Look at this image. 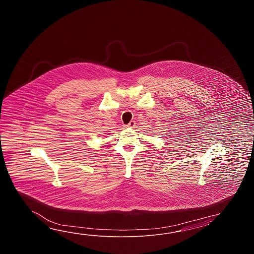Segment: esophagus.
I'll return each instance as SVG.
<instances>
[{"mask_svg":"<svg viewBox=\"0 0 254 254\" xmlns=\"http://www.w3.org/2000/svg\"><path fill=\"white\" fill-rule=\"evenodd\" d=\"M135 126V122L134 121H130L129 122V125H127V127H129V128H133Z\"/></svg>","mask_w":254,"mask_h":254,"instance_id":"esophagus-1","label":"esophagus"}]
</instances>
